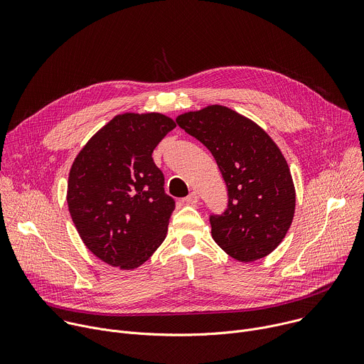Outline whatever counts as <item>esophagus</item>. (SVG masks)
Listing matches in <instances>:
<instances>
[{
	"label": "esophagus",
	"mask_w": 364,
	"mask_h": 364,
	"mask_svg": "<svg viewBox=\"0 0 364 364\" xmlns=\"http://www.w3.org/2000/svg\"><path fill=\"white\" fill-rule=\"evenodd\" d=\"M184 201H186L187 204H197V203H198V194H197L196 191H191V193L184 198Z\"/></svg>",
	"instance_id": "esophagus-1"
}]
</instances>
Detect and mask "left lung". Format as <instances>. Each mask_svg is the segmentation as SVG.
Returning <instances> with one entry per match:
<instances>
[{
    "instance_id": "obj_1",
    "label": "left lung",
    "mask_w": 364,
    "mask_h": 364,
    "mask_svg": "<svg viewBox=\"0 0 364 364\" xmlns=\"http://www.w3.org/2000/svg\"><path fill=\"white\" fill-rule=\"evenodd\" d=\"M209 148L228 187V209L210 216L215 242L239 262H253L284 240L295 212V187L274 139L236 111L210 105L177 117Z\"/></svg>"
}]
</instances>
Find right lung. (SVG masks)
<instances>
[{
	"label": "right lung",
	"mask_w": 364,
	"mask_h": 364,
	"mask_svg": "<svg viewBox=\"0 0 364 364\" xmlns=\"http://www.w3.org/2000/svg\"><path fill=\"white\" fill-rule=\"evenodd\" d=\"M174 128L159 112L117 115L72 164V220L86 247L111 267H141L166 239L176 201L164 191L152 151Z\"/></svg>",
	"instance_id": "right-lung-1"
}]
</instances>
